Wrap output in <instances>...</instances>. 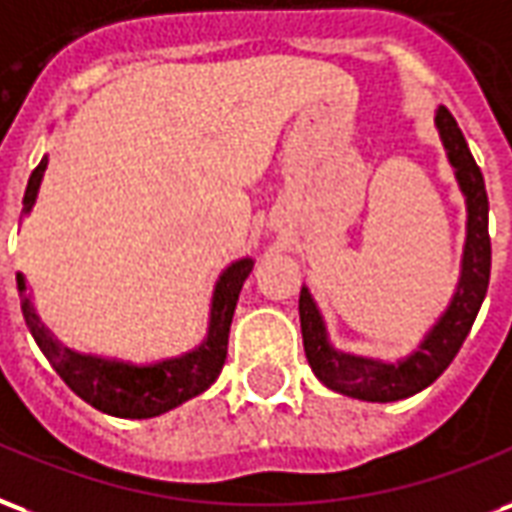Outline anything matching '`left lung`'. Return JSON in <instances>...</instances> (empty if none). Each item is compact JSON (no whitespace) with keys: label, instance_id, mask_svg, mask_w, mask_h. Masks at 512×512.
Segmentation results:
<instances>
[{"label":"left lung","instance_id":"left-lung-1","mask_svg":"<svg viewBox=\"0 0 512 512\" xmlns=\"http://www.w3.org/2000/svg\"><path fill=\"white\" fill-rule=\"evenodd\" d=\"M434 125L445 147L447 163L453 166L458 190L464 196L466 237L453 297L445 311L439 313V319L428 327V333L420 338L417 349L398 360H379V357L335 349L311 289L302 286L300 292L302 346H305V357L311 363L313 374L324 387L357 398V401L390 404L434 384L445 374L447 365L453 363V357L475 324L480 305L486 300L488 275H491L486 182L466 147L464 133L445 106L436 108Z\"/></svg>","mask_w":512,"mask_h":512}]
</instances>
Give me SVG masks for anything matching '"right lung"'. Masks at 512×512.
<instances>
[{"mask_svg": "<svg viewBox=\"0 0 512 512\" xmlns=\"http://www.w3.org/2000/svg\"><path fill=\"white\" fill-rule=\"evenodd\" d=\"M46 169L48 155H43V160L37 163V169L26 182L24 210H21L24 215H29L37 204V193H40ZM253 264L256 261L251 256H242V259L231 261L218 275V281L212 286L207 335L201 338L199 346H193L177 357H163V360H152V363H130V360H119V357L70 349L40 319L24 272H16V283L26 327L40 346V352L48 357V363L54 365V371L65 379L67 387L100 412L128 417V420H147V417H158V414L177 409L179 404L204 393L218 379L220 368L226 363V349H229L231 316H234L242 283L251 275Z\"/></svg>", "mask_w": 512, "mask_h": 512, "instance_id": "1", "label": "right lung"}]
</instances>
